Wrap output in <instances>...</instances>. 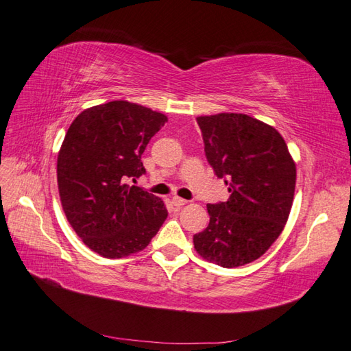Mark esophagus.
<instances>
[{
    "mask_svg": "<svg viewBox=\"0 0 351 351\" xmlns=\"http://www.w3.org/2000/svg\"><path fill=\"white\" fill-rule=\"evenodd\" d=\"M171 204H173L178 208H181V206H184L185 204H187V200L181 199V197H173V199H171Z\"/></svg>",
    "mask_w": 351,
    "mask_h": 351,
    "instance_id": "34e87169",
    "label": "esophagus"
}]
</instances>
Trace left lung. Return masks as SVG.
Masks as SVG:
<instances>
[{
	"label": "left lung",
	"mask_w": 351,
	"mask_h": 351,
	"mask_svg": "<svg viewBox=\"0 0 351 351\" xmlns=\"http://www.w3.org/2000/svg\"><path fill=\"white\" fill-rule=\"evenodd\" d=\"M205 155L225 181L228 202L206 205L210 225L193 237L204 259L234 268L263 256L285 228L295 190V162L271 125L243 113L196 117Z\"/></svg>",
	"instance_id": "left-lung-1"
}]
</instances>
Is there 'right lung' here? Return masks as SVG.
<instances>
[{"label": "right lung", "instance_id": "add662e5", "mask_svg": "<svg viewBox=\"0 0 351 351\" xmlns=\"http://www.w3.org/2000/svg\"><path fill=\"white\" fill-rule=\"evenodd\" d=\"M167 116L130 101L86 108L57 156L66 219L88 249L110 259L147 247L167 219L162 199L125 181L145 173L141 154Z\"/></svg>", "mask_w": 351, "mask_h": 351}]
</instances>
